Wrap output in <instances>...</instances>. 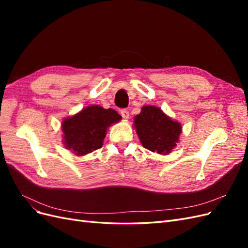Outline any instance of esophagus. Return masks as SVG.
<instances>
[{
	"label": "esophagus",
	"instance_id": "1",
	"mask_svg": "<svg viewBox=\"0 0 248 248\" xmlns=\"http://www.w3.org/2000/svg\"><path fill=\"white\" fill-rule=\"evenodd\" d=\"M121 116L124 118V119H128L129 118V111L127 109H121Z\"/></svg>",
	"mask_w": 248,
	"mask_h": 248
}]
</instances>
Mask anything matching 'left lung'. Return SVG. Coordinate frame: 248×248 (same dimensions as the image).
<instances>
[{"instance_id": "left-lung-1", "label": "left lung", "mask_w": 248, "mask_h": 248, "mask_svg": "<svg viewBox=\"0 0 248 248\" xmlns=\"http://www.w3.org/2000/svg\"><path fill=\"white\" fill-rule=\"evenodd\" d=\"M134 127L144 148L163 155L170 153L177 146L182 131L181 124L153 106L141 108L140 114L134 117Z\"/></svg>"}]
</instances>
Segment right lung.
Returning <instances> with one entry per match:
<instances>
[{
    "label": "right lung",
    "mask_w": 248,
    "mask_h": 248,
    "mask_svg": "<svg viewBox=\"0 0 248 248\" xmlns=\"http://www.w3.org/2000/svg\"><path fill=\"white\" fill-rule=\"evenodd\" d=\"M122 117L118 112L99 106H91L62 123L65 148L82 156L99 149L103 145L108 127L119 122Z\"/></svg>",
    "instance_id": "right-lung-1"
}]
</instances>
